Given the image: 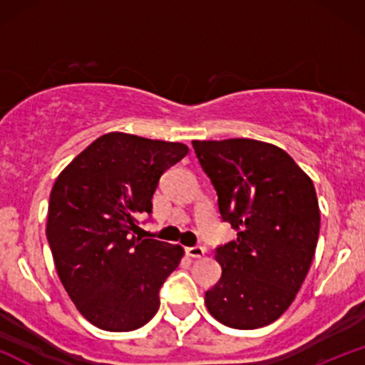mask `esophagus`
I'll return each mask as SVG.
<instances>
[{"instance_id":"obj_1","label":"esophagus","mask_w":365,"mask_h":365,"mask_svg":"<svg viewBox=\"0 0 365 365\" xmlns=\"http://www.w3.org/2000/svg\"><path fill=\"white\" fill-rule=\"evenodd\" d=\"M185 252L188 257L192 259H200L204 257V254H206V250H204V247H187Z\"/></svg>"}]
</instances>
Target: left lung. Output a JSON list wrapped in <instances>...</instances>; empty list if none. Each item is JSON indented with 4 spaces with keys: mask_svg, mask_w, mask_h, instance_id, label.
Returning a JSON list of instances; mask_svg holds the SVG:
<instances>
[{
    "mask_svg": "<svg viewBox=\"0 0 365 365\" xmlns=\"http://www.w3.org/2000/svg\"><path fill=\"white\" fill-rule=\"evenodd\" d=\"M237 240L216 250L221 279L209 314L235 329L271 324L290 307L311 267L321 212L311 177L278 145L254 139L192 140Z\"/></svg>",
    "mask_w": 365,
    "mask_h": 365,
    "instance_id": "obj_1",
    "label": "left lung"
}]
</instances>
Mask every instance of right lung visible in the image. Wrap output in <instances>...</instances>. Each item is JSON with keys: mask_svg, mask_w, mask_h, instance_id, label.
<instances>
[{"mask_svg": "<svg viewBox=\"0 0 365 365\" xmlns=\"http://www.w3.org/2000/svg\"><path fill=\"white\" fill-rule=\"evenodd\" d=\"M187 153L182 142L110 132L58 175L46 235L63 288L96 328L133 331L158 312L159 288L185 250L133 233L161 175Z\"/></svg>", "mask_w": 365, "mask_h": 365, "instance_id": "1", "label": "right lung"}]
</instances>
